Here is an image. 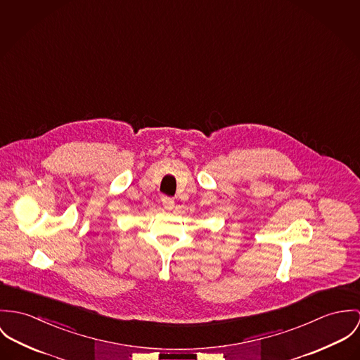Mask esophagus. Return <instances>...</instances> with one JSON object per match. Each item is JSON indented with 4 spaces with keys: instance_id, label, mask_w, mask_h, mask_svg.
I'll use <instances>...</instances> for the list:
<instances>
[{
    "instance_id": "1",
    "label": "esophagus",
    "mask_w": 360,
    "mask_h": 360,
    "mask_svg": "<svg viewBox=\"0 0 360 360\" xmlns=\"http://www.w3.org/2000/svg\"><path fill=\"white\" fill-rule=\"evenodd\" d=\"M161 202H162V205H164L165 210H172V208H174V204H175L174 199H172V198H168V196H162V198H161Z\"/></svg>"
}]
</instances>
